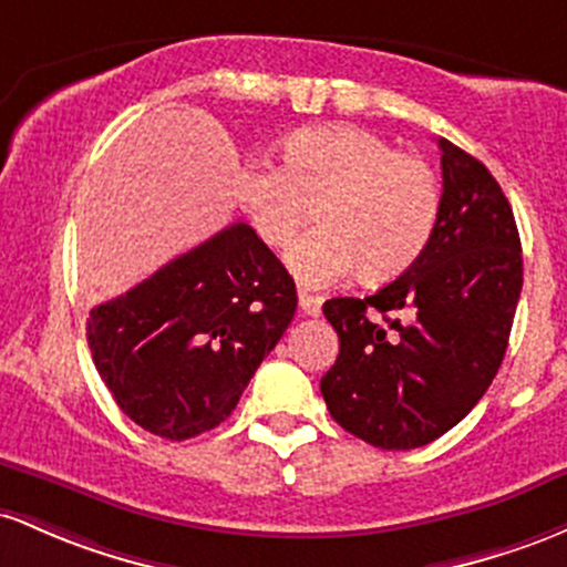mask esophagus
Wrapping results in <instances>:
<instances>
[{"label":"esophagus","instance_id":"esophagus-1","mask_svg":"<svg viewBox=\"0 0 567 567\" xmlns=\"http://www.w3.org/2000/svg\"><path fill=\"white\" fill-rule=\"evenodd\" d=\"M321 297L310 295V291H300V310L305 316H318L321 313Z\"/></svg>","mask_w":567,"mask_h":567}]
</instances>
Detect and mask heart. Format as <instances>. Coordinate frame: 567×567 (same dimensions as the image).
Wrapping results in <instances>:
<instances>
[{"label": "heart", "instance_id": "1", "mask_svg": "<svg viewBox=\"0 0 567 567\" xmlns=\"http://www.w3.org/2000/svg\"><path fill=\"white\" fill-rule=\"evenodd\" d=\"M284 165L246 161L238 200L259 238L284 249L310 203L321 200L316 230L291 244L286 265L308 289L355 270L364 284L402 276L431 244L442 189L429 161L396 152L359 125H316L284 138Z\"/></svg>", "mask_w": 567, "mask_h": 567}]
</instances>
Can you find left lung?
<instances>
[{
    "label": "left lung",
    "mask_w": 567,
    "mask_h": 567,
    "mask_svg": "<svg viewBox=\"0 0 567 567\" xmlns=\"http://www.w3.org/2000/svg\"><path fill=\"white\" fill-rule=\"evenodd\" d=\"M436 144L442 212L421 259L364 300L323 302L340 337L323 402L348 434L380 450L423 447L472 412L504 361L523 291V246L504 189L461 146Z\"/></svg>",
    "instance_id": "left-lung-1"
}]
</instances>
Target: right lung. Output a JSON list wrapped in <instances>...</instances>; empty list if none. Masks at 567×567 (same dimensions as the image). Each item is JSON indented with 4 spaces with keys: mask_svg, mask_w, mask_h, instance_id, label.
Segmentation results:
<instances>
[{
    "mask_svg": "<svg viewBox=\"0 0 567 567\" xmlns=\"http://www.w3.org/2000/svg\"><path fill=\"white\" fill-rule=\"evenodd\" d=\"M297 310L286 267L244 221L95 305L87 346L120 410L184 442L219 425Z\"/></svg>",
    "mask_w": 567,
    "mask_h": 567,
    "instance_id": "1",
    "label": "right lung"
}]
</instances>
